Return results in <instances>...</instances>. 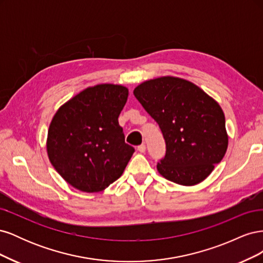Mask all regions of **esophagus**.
<instances>
[{
	"label": "esophagus",
	"mask_w": 263,
	"mask_h": 263,
	"mask_svg": "<svg viewBox=\"0 0 263 263\" xmlns=\"http://www.w3.org/2000/svg\"><path fill=\"white\" fill-rule=\"evenodd\" d=\"M137 150L139 151V153H141V154H144V153H145V151H146V146H145L144 144H142V145H140V146H138V147H137Z\"/></svg>",
	"instance_id": "1"
}]
</instances>
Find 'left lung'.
<instances>
[{"label":"left lung","instance_id":"8db88e82","mask_svg":"<svg viewBox=\"0 0 263 263\" xmlns=\"http://www.w3.org/2000/svg\"><path fill=\"white\" fill-rule=\"evenodd\" d=\"M134 95L165 140L158 172L184 186L204 181L228 147L225 115L218 103L194 83L170 76L140 83Z\"/></svg>","mask_w":263,"mask_h":263}]
</instances>
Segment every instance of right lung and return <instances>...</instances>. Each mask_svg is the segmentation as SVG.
I'll return each mask as SVG.
<instances>
[{
	"instance_id": "obj_1",
	"label": "right lung",
	"mask_w": 263,
	"mask_h": 263,
	"mask_svg": "<svg viewBox=\"0 0 263 263\" xmlns=\"http://www.w3.org/2000/svg\"><path fill=\"white\" fill-rule=\"evenodd\" d=\"M126 86L86 87L61 105L49 125L47 154L62 179L82 192H101L122 176L135 149L125 144L118 116Z\"/></svg>"
}]
</instances>
